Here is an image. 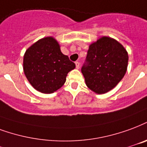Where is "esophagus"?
<instances>
[{
    "mask_svg": "<svg viewBox=\"0 0 147 147\" xmlns=\"http://www.w3.org/2000/svg\"><path fill=\"white\" fill-rule=\"evenodd\" d=\"M75 64H76V67L77 69H79V67H80V64H79V61H76V63H75Z\"/></svg>",
    "mask_w": 147,
    "mask_h": 147,
    "instance_id": "obj_1",
    "label": "esophagus"
}]
</instances>
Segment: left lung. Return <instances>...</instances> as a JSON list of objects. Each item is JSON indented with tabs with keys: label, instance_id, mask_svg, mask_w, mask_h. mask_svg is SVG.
I'll list each match as a JSON object with an SVG mask.
<instances>
[{
	"label": "left lung",
	"instance_id": "left-lung-1",
	"mask_svg": "<svg viewBox=\"0 0 147 147\" xmlns=\"http://www.w3.org/2000/svg\"><path fill=\"white\" fill-rule=\"evenodd\" d=\"M129 56L124 47L112 38L104 37L92 43L81 71L86 84L102 94L115 88L127 70Z\"/></svg>",
	"mask_w": 147,
	"mask_h": 147
}]
</instances>
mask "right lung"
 <instances>
[{"label":"right lung","instance_id":"add662e5","mask_svg":"<svg viewBox=\"0 0 147 147\" xmlns=\"http://www.w3.org/2000/svg\"><path fill=\"white\" fill-rule=\"evenodd\" d=\"M75 68V63L61 53L53 37L38 40L24 55L25 75L30 84L43 93H54L60 89L68 72Z\"/></svg>","mask_w":147,"mask_h":147}]
</instances>
